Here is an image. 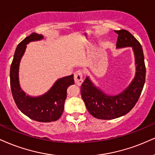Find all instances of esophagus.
<instances>
[{
  "label": "esophagus",
  "instance_id": "esophagus-1",
  "mask_svg": "<svg viewBox=\"0 0 155 155\" xmlns=\"http://www.w3.org/2000/svg\"><path fill=\"white\" fill-rule=\"evenodd\" d=\"M74 83L77 85H81L83 83V72L81 70H78L74 74Z\"/></svg>",
  "mask_w": 155,
  "mask_h": 155
}]
</instances>
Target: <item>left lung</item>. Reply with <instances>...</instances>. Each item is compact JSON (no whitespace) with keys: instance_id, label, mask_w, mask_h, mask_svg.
Returning <instances> with one entry per match:
<instances>
[{"instance_id":"1","label":"left lung","mask_w":155,"mask_h":155,"mask_svg":"<svg viewBox=\"0 0 155 155\" xmlns=\"http://www.w3.org/2000/svg\"><path fill=\"white\" fill-rule=\"evenodd\" d=\"M115 32L118 35L116 48L132 47L136 73L130 85L116 95L106 94L95 86L89 77L86 78L81 85L82 98L90 114L98 119H114L128 114L138 101L145 83L146 68L142 45L127 30Z\"/></svg>"}]
</instances>
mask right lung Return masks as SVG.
<instances>
[{
    "label": "right lung",
    "instance_id": "1",
    "mask_svg": "<svg viewBox=\"0 0 155 155\" xmlns=\"http://www.w3.org/2000/svg\"><path fill=\"white\" fill-rule=\"evenodd\" d=\"M41 34L32 33L17 46L11 65L10 83L13 98L17 107L23 114L34 121H55L60 118L64 110L67 89L73 85V74L58 79L52 87L42 95L31 97L26 95L19 85L18 70L20 61L30 41L42 39Z\"/></svg>",
    "mask_w": 155,
    "mask_h": 155
}]
</instances>
